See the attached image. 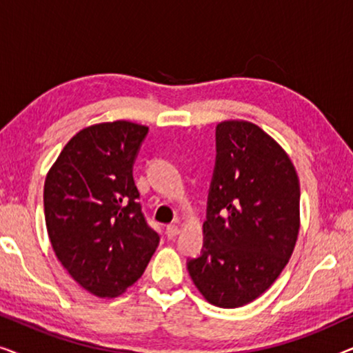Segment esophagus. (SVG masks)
Segmentation results:
<instances>
[{
  "instance_id": "34e87169",
  "label": "esophagus",
  "mask_w": 353,
  "mask_h": 353,
  "mask_svg": "<svg viewBox=\"0 0 353 353\" xmlns=\"http://www.w3.org/2000/svg\"><path fill=\"white\" fill-rule=\"evenodd\" d=\"M165 234H167V238H176L178 234H180V226L178 225H168L167 228H165Z\"/></svg>"
}]
</instances>
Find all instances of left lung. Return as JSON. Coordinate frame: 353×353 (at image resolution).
<instances>
[{
	"label": "left lung",
	"mask_w": 353,
	"mask_h": 353,
	"mask_svg": "<svg viewBox=\"0 0 353 353\" xmlns=\"http://www.w3.org/2000/svg\"><path fill=\"white\" fill-rule=\"evenodd\" d=\"M215 148L204 245L188 272L210 303L236 308L262 296L289 262L301 186L291 159L257 125L219 123Z\"/></svg>",
	"instance_id": "1"
}]
</instances>
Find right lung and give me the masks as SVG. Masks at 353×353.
Masks as SVG:
<instances>
[{
  "label": "right lung",
  "mask_w": 353,
  "mask_h": 353,
  "mask_svg": "<svg viewBox=\"0 0 353 353\" xmlns=\"http://www.w3.org/2000/svg\"><path fill=\"white\" fill-rule=\"evenodd\" d=\"M148 127L117 120L83 128L62 149L45 181V220L54 254L98 297L138 281L159 245L133 180Z\"/></svg>",
  "instance_id": "1"
}]
</instances>
